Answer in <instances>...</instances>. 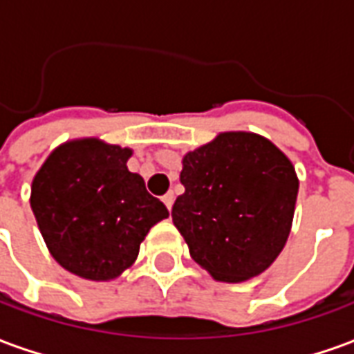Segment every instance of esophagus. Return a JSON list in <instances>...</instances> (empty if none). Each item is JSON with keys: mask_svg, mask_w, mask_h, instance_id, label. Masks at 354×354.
Here are the masks:
<instances>
[{"mask_svg": "<svg viewBox=\"0 0 354 354\" xmlns=\"http://www.w3.org/2000/svg\"><path fill=\"white\" fill-rule=\"evenodd\" d=\"M162 203H165V207L170 210V208H172V203H174V193H165V195H162Z\"/></svg>", "mask_w": 354, "mask_h": 354, "instance_id": "obj_1", "label": "esophagus"}]
</instances>
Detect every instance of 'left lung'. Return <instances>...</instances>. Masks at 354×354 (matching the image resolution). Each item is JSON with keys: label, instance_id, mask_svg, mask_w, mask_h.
Returning <instances> with one entry per match:
<instances>
[{"label": "left lung", "instance_id": "left-lung-1", "mask_svg": "<svg viewBox=\"0 0 354 354\" xmlns=\"http://www.w3.org/2000/svg\"><path fill=\"white\" fill-rule=\"evenodd\" d=\"M180 182L185 192L172 222L216 281H246L273 263L290 235L299 187L279 147L252 132H223L185 155Z\"/></svg>", "mask_w": 354, "mask_h": 354}]
</instances>
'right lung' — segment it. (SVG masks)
Returning <instances> with one entry per match:
<instances>
[{"label":"right lung","instance_id":"obj_1","mask_svg":"<svg viewBox=\"0 0 354 354\" xmlns=\"http://www.w3.org/2000/svg\"><path fill=\"white\" fill-rule=\"evenodd\" d=\"M131 149L87 138L49 155L32 184V210L53 258L70 273L109 281L131 267L140 243L169 216L127 169Z\"/></svg>","mask_w":354,"mask_h":354}]
</instances>
